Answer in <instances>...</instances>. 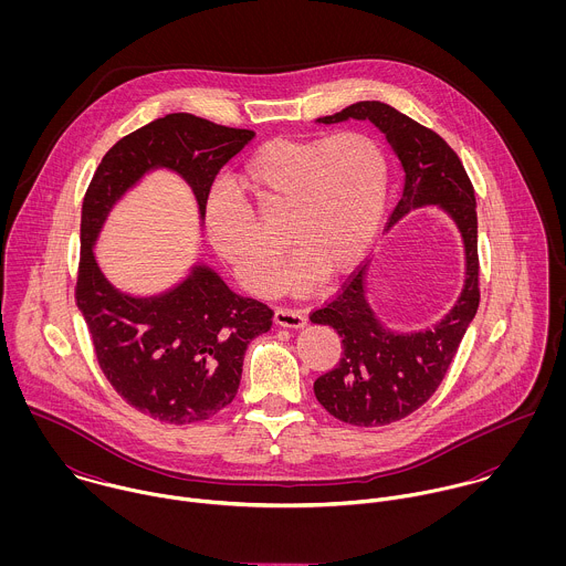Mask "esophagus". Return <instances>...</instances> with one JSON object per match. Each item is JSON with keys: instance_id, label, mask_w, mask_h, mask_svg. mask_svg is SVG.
Masks as SVG:
<instances>
[{"instance_id": "esophagus-1", "label": "esophagus", "mask_w": 566, "mask_h": 566, "mask_svg": "<svg viewBox=\"0 0 566 566\" xmlns=\"http://www.w3.org/2000/svg\"><path fill=\"white\" fill-rule=\"evenodd\" d=\"M274 323L279 326H287V328H301V326H305L307 318L298 310H276L274 312Z\"/></svg>"}]
</instances>
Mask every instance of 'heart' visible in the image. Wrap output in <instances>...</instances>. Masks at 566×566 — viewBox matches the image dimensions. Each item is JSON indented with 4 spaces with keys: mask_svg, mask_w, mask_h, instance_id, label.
I'll use <instances>...</instances> for the list:
<instances>
[{
    "mask_svg": "<svg viewBox=\"0 0 566 566\" xmlns=\"http://www.w3.org/2000/svg\"><path fill=\"white\" fill-rule=\"evenodd\" d=\"M238 189L265 218L285 216L296 254L283 285L305 292L326 274L350 270L375 242L390 193L384 146L357 130L326 139H274L256 148L238 174ZM205 224L216 252L243 287L268 296L276 290L283 242L227 189L213 191Z\"/></svg>",
    "mask_w": 566,
    "mask_h": 566,
    "instance_id": "1",
    "label": "heart"
}]
</instances>
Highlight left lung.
<instances>
[{
  "instance_id": "obj_1",
  "label": "left lung",
  "mask_w": 566,
  "mask_h": 566,
  "mask_svg": "<svg viewBox=\"0 0 566 566\" xmlns=\"http://www.w3.org/2000/svg\"><path fill=\"white\" fill-rule=\"evenodd\" d=\"M346 119L373 122L403 165V196L390 216V227L413 209L438 205L455 222L467 256L464 290L453 310L433 326L411 333L386 328L366 298L368 263L357 268L342 292L310 316L312 323L333 326L344 346L339 364L316 379V399L342 422L379 427L397 422L427 403L478 314V205L464 165L438 133L375 99L350 104L318 122Z\"/></svg>"
}]
</instances>
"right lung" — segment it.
Masks as SVG:
<instances>
[{"label":"right lung","mask_w":566,"mask_h":566,"mask_svg":"<svg viewBox=\"0 0 566 566\" xmlns=\"http://www.w3.org/2000/svg\"><path fill=\"white\" fill-rule=\"evenodd\" d=\"M254 133L189 113H169L119 139L97 165L82 200L76 305L97 364L117 395L163 422L207 420L238 395L243 355L270 331L272 310L243 298L198 263L176 287L139 298L102 274L93 245L115 202L153 169L176 171L193 191L200 218L218 171Z\"/></svg>","instance_id":"right-lung-1"}]
</instances>
